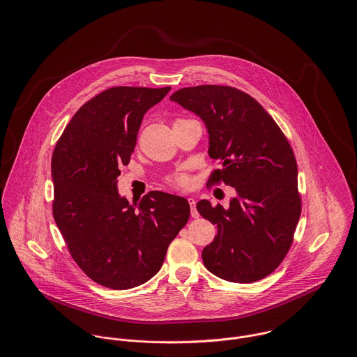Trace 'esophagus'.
<instances>
[{"label": "esophagus", "mask_w": 357, "mask_h": 357, "mask_svg": "<svg viewBox=\"0 0 357 357\" xmlns=\"http://www.w3.org/2000/svg\"><path fill=\"white\" fill-rule=\"evenodd\" d=\"M188 204H190V207H191V215H192L194 218H198V217H199V213H198V208H197L195 199H194V198H188Z\"/></svg>", "instance_id": "esophagus-1"}]
</instances>
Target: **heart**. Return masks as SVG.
Here are the masks:
<instances>
[{
	"instance_id": "b5f03b06",
	"label": "heart",
	"mask_w": 357,
	"mask_h": 357,
	"mask_svg": "<svg viewBox=\"0 0 357 357\" xmlns=\"http://www.w3.org/2000/svg\"><path fill=\"white\" fill-rule=\"evenodd\" d=\"M167 181H169L172 185H176V187H178V188H187V187L191 185V178H190V176L184 172V169L172 173V174L167 177Z\"/></svg>"
}]
</instances>
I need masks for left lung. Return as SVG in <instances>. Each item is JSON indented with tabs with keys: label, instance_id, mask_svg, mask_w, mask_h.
Masks as SVG:
<instances>
[{
	"label": "left lung",
	"instance_id": "left-lung-1",
	"mask_svg": "<svg viewBox=\"0 0 357 357\" xmlns=\"http://www.w3.org/2000/svg\"><path fill=\"white\" fill-rule=\"evenodd\" d=\"M170 100L204 122L208 155L221 165L210 184L222 181L236 192L228 208L197 204L217 225L202 252L204 266L234 283L264 279L290 250L301 215L298 169L286 136L259 102L232 86L183 88Z\"/></svg>",
	"mask_w": 357,
	"mask_h": 357
}]
</instances>
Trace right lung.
Returning <instances> with one entry per match:
<instances>
[{
  "label": "right lung",
  "instance_id": "obj_1",
  "mask_svg": "<svg viewBox=\"0 0 357 357\" xmlns=\"http://www.w3.org/2000/svg\"><path fill=\"white\" fill-rule=\"evenodd\" d=\"M169 91H104L74 114L52 155L56 225L78 266L108 289L126 290L150 280L190 218L185 198L151 191L135 206L116 187L144 114Z\"/></svg>",
  "mask_w": 357,
  "mask_h": 357
}]
</instances>
